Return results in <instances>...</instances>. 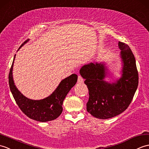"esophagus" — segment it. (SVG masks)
Instances as JSON below:
<instances>
[{"instance_id": "1", "label": "esophagus", "mask_w": 149, "mask_h": 149, "mask_svg": "<svg viewBox=\"0 0 149 149\" xmlns=\"http://www.w3.org/2000/svg\"><path fill=\"white\" fill-rule=\"evenodd\" d=\"M78 84H83L84 83V79L81 77V76H78Z\"/></svg>"}]
</instances>
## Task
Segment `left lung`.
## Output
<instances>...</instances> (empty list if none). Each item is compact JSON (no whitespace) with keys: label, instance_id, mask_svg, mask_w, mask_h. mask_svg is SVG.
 <instances>
[{"label":"left lung","instance_id":"left-lung-1","mask_svg":"<svg viewBox=\"0 0 149 149\" xmlns=\"http://www.w3.org/2000/svg\"><path fill=\"white\" fill-rule=\"evenodd\" d=\"M118 45L120 49V77L111 82L106 80V78H113L104 61L85 64L80 69L89 92L87 110L100 119L114 117L126 110L138 85V74L133 52L124 42H118Z\"/></svg>","mask_w":149,"mask_h":149}]
</instances>
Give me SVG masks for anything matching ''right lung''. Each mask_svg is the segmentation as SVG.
<instances>
[{
	"label": "right lung",
	"mask_w": 149,
	"mask_h": 149,
	"mask_svg": "<svg viewBox=\"0 0 149 149\" xmlns=\"http://www.w3.org/2000/svg\"><path fill=\"white\" fill-rule=\"evenodd\" d=\"M29 41V39L25 41L18 48V51ZM15 57L16 54L14 56L9 71V84L10 90L16 104L21 110L31 119L41 122L56 119L62 112L63 101L68 92L77 84L78 76L76 74H72L63 79L49 96L39 100H31L22 94L15 84L13 70Z\"/></svg>",
	"instance_id": "1"
}]
</instances>
